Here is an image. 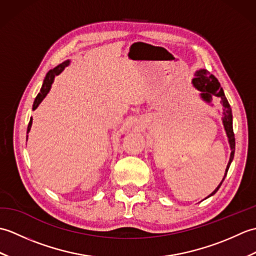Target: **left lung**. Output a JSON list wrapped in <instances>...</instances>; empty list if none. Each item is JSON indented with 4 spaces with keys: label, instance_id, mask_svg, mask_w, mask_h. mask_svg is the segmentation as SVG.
I'll use <instances>...</instances> for the list:
<instances>
[{
    "label": "left lung",
    "instance_id": "8db88e82",
    "mask_svg": "<svg viewBox=\"0 0 256 256\" xmlns=\"http://www.w3.org/2000/svg\"><path fill=\"white\" fill-rule=\"evenodd\" d=\"M192 84L196 88H197L201 92L200 96L206 102H211L212 98H219L221 108H222V122H224L228 138H229L230 148H231V156H230L229 164H228V166H226L224 177V179H222V182H220L219 186L216 188L214 192L210 194V196H212L218 192L222 182H224V178L228 174V170H229V167L231 165V162L233 160V157H234L236 138H234V133H233L232 111H231L229 102H228V100H226L224 92V90H222L218 79H216L214 74H211L208 70H206V69L197 70L194 74V78L192 79Z\"/></svg>",
    "mask_w": 256,
    "mask_h": 256
}]
</instances>
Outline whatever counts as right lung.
I'll return each instance as SVG.
<instances>
[{
  "label": "right lung",
  "mask_w": 256,
  "mask_h": 256,
  "mask_svg": "<svg viewBox=\"0 0 256 256\" xmlns=\"http://www.w3.org/2000/svg\"><path fill=\"white\" fill-rule=\"evenodd\" d=\"M68 64H69V60H66V62H64L62 64H58V66H57L56 68H54V69L50 70V72H47L46 77H45V79H44V82H42V89H40V94H38L37 96L35 98L34 104H32V110H35V108H36L38 106H40V102L42 101V99H44V98L46 96V94H48V92H50V86H52V82H54V78H55L57 74H60V72H62V70L64 69V67H67ZM32 122V118H30V123H28V126H27V133H28V132L30 131ZM27 138H28V135H27Z\"/></svg>",
  "instance_id": "obj_1"
}]
</instances>
